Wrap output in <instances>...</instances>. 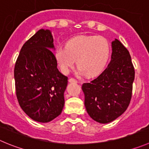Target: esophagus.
<instances>
[{"label": "esophagus", "mask_w": 149, "mask_h": 149, "mask_svg": "<svg viewBox=\"0 0 149 149\" xmlns=\"http://www.w3.org/2000/svg\"><path fill=\"white\" fill-rule=\"evenodd\" d=\"M69 82H70V83H77L78 81L76 80V79H73V78H70V79H69Z\"/></svg>", "instance_id": "obj_1"}]
</instances>
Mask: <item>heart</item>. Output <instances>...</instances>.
<instances>
[{"label":"heart","mask_w":149,"mask_h":149,"mask_svg":"<svg viewBox=\"0 0 149 149\" xmlns=\"http://www.w3.org/2000/svg\"><path fill=\"white\" fill-rule=\"evenodd\" d=\"M110 47L108 40L101 36H79L66 43L65 48H59L55 58L61 71L65 74L76 65L86 76H94L102 71L108 62Z\"/></svg>","instance_id":"b5f03b06"}]
</instances>
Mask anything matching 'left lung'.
<instances>
[{"label":"left lung","mask_w":149,"mask_h":149,"mask_svg":"<svg viewBox=\"0 0 149 149\" xmlns=\"http://www.w3.org/2000/svg\"><path fill=\"white\" fill-rule=\"evenodd\" d=\"M111 61L98 77L82 84L84 105L92 118L108 123L122 115L132 95L134 68L129 51L118 40L112 42Z\"/></svg>","instance_id":"left-lung-1"}]
</instances>
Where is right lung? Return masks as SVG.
I'll return each instance as SVG.
<instances>
[{
	"label": "right lung",
	"mask_w": 149,
	"mask_h": 149,
	"mask_svg": "<svg viewBox=\"0 0 149 149\" xmlns=\"http://www.w3.org/2000/svg\"><path fill=\"white\" fill-rule=\"evenodd\" d=\"M51 31L40 29L24 43L15 65L16 95L25 113L40 123L59 116L68 77L59 71Z\"/></svg>",
	"instance_id": "1"
}]
</instances>
